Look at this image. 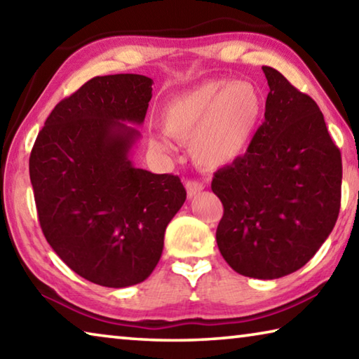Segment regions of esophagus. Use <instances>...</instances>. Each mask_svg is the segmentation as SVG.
<instances>
[{"instance_id":"1","label":"esophagus","mask_w":359,"mask_h":359,"mask_svg":"<svg viewBox=\"0 0 359 359\" xmlns=\"http://www.w3.org/2000/svg\"><path fill=\"white\" fill-rule=\"evenodd\" d=\"M185 188H187V196L191 199L194 196H198V194L204 190V185L198 180H187Z\"/></svg>"}]
</instances>
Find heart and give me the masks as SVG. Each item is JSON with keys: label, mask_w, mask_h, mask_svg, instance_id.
I'll return each mask as SVG.
<instances>
[{"label": "heart", "mask_w": 359, "mask_h": 359, "mask_svg": "<svg viewBox=\"0 0 359 359\" xmlns=\"http://www.w3.org/2000/svg\"><path fill=\"white\" fill-rule=\"evenodd\" d=\"M263 100L248 81H205L175 98L160 112L169 137L190 141L194 160L208 168H223L238 160L257 131ZM147 144L160 154L171 151L166 137L150 135Z\"/></svg>", "instance_id": "heart-1"}]
</instances>
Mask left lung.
<instances>
[{
	"label": "left lung",
	"instance_id": "obj_1",
	"mask_svg": "<svg viewBox=\"0 0 359 359\" xmlns=\"http://www.w3.org/2000/svg\"><path fill=\"white\" fill-rule=\"evenodd\" d=\"M264 121L247 151L212 180L223 204L217 245L241 276L272 280L307 263L340 209L342 158L311 96L263 66Z\"/></svg>",
	"mask_w": 359,
	"mask_h": 359
}]
</instances>
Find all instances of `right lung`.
<instances>
[{"label": "right lung", "mask_w": 359, "mask_h": 359, "mask_svg": "<svg viewBox=\"0 0 359 359\" xmlns=\"http://www.w3.org/2000/svg\"><path fill=\"white\" fill-rule=\"evenodd\" d=\"M151 83L139 74L93 77L58 102L29 155L48 245L101 287H131L154 272L166 226L187 199L177 175L151 174L130 158Z\"/></svg>", "instance_id": "right-lung-1"}]
</instances>
